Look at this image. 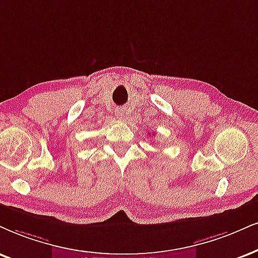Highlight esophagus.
I'll return each instance as SVG.
<instances>
[{"label":"esophagus","instance_id":"1","mask_svg":"<svg viewBox=\"0 0 258 258\" xmlns=\"http://www.w3.org/2000/svg\"><path fill=\"white\" fill-rule=\"evenodd\" d=\"M114 113H116L117 117H119V118H122V117H124V113H125V112H124L123 109H117L116 112H114Z\"/></svg>","mask_w":258,"mask_h":258}]
</instances>
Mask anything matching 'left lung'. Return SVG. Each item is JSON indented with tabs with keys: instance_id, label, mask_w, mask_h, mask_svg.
<instances>
[{
	"instance_id": "left-lung-1",
	"label": "left lung",
	"mask_w": 258,
	"mask_h": 258,
	"mask_svg": "<svg viewBox=\"0 0 258 258\" xmlns=\"http://www.w3.org/2000/svg\"><path fill=\"white\" fill-rule=\"evenodd\" d=\"M153 135H154V134H153Z\"/></svg>"
}]
</instances>
